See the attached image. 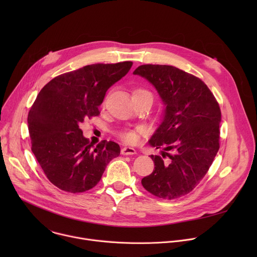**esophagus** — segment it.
<instances>
[{
    "mask_svg": "<svg viewBox=\"0 0 257 257\" xmlns=\"http://www.w3.org/2000/svg\"><path fill=\"white\" fill-rule=\"evenodd\" d=\"M121 154L124 156H131V155H135L136 151L132 148H123L121 150Z\"/></svg>",
    "mask_w": 257,
    "mask_h": 257,
    "instance_id": "obj_1",
    "label": "esophagus"
}]
</instances>
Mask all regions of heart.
Returning a JSON list of instances; mask_svg holds the SVG:
<instances>
[{"mask_svg":"<svg viewBox=\"0 0 257 257\" xmlns=\"http://www.w3.org/2000/svg\"><path fill=\"white\" fill-rule=\"evenodd\" d=\"M142 91H146L144 89L141 88H137L135 89L133 92H142ZM142 129L140 128H136V129H129V130H125L119 133V137L122 141H124L127 144H137L140 140V136L142 135Z\"/></svg>","mask_w":257,"mask_h":257,"instance_id":"obj_1","label":"heart"}]
</instances>
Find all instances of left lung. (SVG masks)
Listing matches in <instances>:
<instances>
[{"label": "left lung", "instance_id": "8db88e82", "mask_svg": "<svg viewBox=\"0 0 257 257\" xmlns=\"http://www.w3.org/2000/svg\"><path fill=\"white\" fill-rule=\"evenodd\" d=\"M133 73L153 83L166 104L165 119L150 140L165 152L151 156L155 170L141 184L159 198H179L198 185L218 152L221 108L201 79L174 66L146 64Z\"/></svg>", "mask_w": 257, "mask_h": 257}]
</instances>
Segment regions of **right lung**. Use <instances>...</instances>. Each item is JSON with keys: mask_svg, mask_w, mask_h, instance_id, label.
I'll use <instances>...</instances> for the list:
<instances>
[{"mask_svg": "<svg viewBox=\"0 0 257 257\" xmlns=\"http://www.w3.org/2000/svg\"><path fill=\"white\" fill-rule=\"evenodd\" d=\"M131 61L92 64L64 73L47 83L28 113L31 151L59 189L80 193L93 188L120 146L101 141L91 149L79 125L100 114L106 90L129 72Z\"/></svg>", "mask_w": 257, "mask_h": 257, "instance_id": "right-lung-1", "label": "right lung"}]
</instances>
